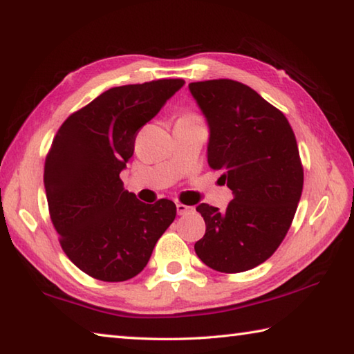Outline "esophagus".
Instances as JSON below:
<instances>
[{
	"label": "esophagus",
	"instance_id": "34e87169",
	"mask_svg": "<svg viewBox=\"0 0 354 354\" xmlns=\"http://www.w3.org/2000/svg\"><path fill=\"white\" fill-rule=\"evenodd\" d=\"M176 210H178V215H189V214H194V212H195V209L192 207V205H185V204H181V203L176 204Z\"/></svg>",
	"mask_w": 354,
	"mask_h": 354
}]
</instances>
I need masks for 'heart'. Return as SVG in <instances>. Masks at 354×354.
<instances>
[{
    "label": "heart",
    "mask_w": 354,
    "mask_h": 354,
    "mask_svg": "<svg viewBox=\"0 0 354 354\" xmlns=\"http://www.w3.org/2000/svg\"><path fill=\"white\" fill-rule=\"evenodd\" d=\"M183 118H195V115H192V114H185V115H183Z\"/></svg>",
    "instance_id": "b5f03b06"
}]
</instances>
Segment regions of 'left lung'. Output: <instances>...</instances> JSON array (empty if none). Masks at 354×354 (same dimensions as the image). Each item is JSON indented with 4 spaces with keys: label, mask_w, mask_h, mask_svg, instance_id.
Masks as SVG:
<instances>
[{
    "label": "left lung",
    "mask_w": 354,
    "mask_h": 354,
    "mask_svg": "<svg viewBox=\"0 0 354 354\" xmlns=\"http://www.w3.org/2000/svg\"><path fill=\"white\" fill-rule=\"evenodd\" d=\"M189 89L210 128L209 167L223 171L234 195L224 212L198 205L205 234L195 252L218 272L249 271L291 227L304 189L297 140L285 114L244 83L205 80Z\"/></svg>",
    "instance_id": "8db88e82"
}]
</instances>
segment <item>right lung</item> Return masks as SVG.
<instances>
[{
	"label": "right lung",
	"mask_w": 354,
	"mask_h": 354,
	"mask_svg": "<svg viewBox=\"0 0 354 354\" xmlns=\"http://www.w3.org/2000/svg\"><path fill=\"white\" fill-rule=\"evenodd\" d=\"M183 85V79H160L111 88L55 134L43 176L50 221L63 252L93 279H133L175 220V203L139 201L119 175L140 128Z\"/></svg>",
	"instance_id": "add662e5"
}]
</instances>
